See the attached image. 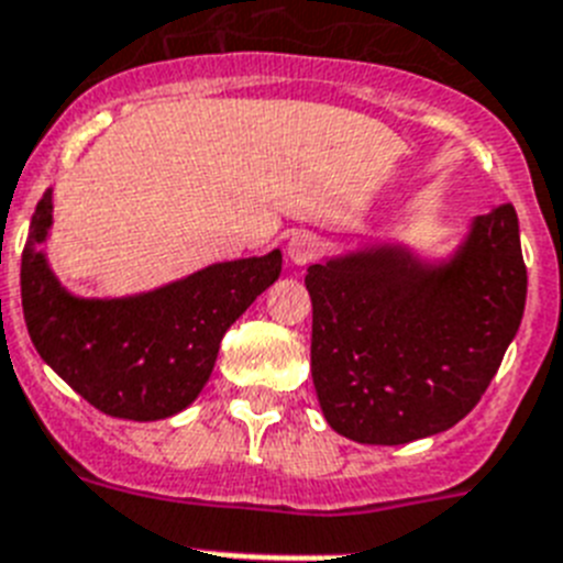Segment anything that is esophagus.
Here are the masks:
<instances>
[{
    "label": "esophagus",
    "mask_w": 563,
    "mask_h": 563,
    "mask_svg": "<svg viewBox=\"0 0 563 563\" xmlns=\"http://www.w3.org/2000/svg\"><path fill=\"white\" fill-rule=\"evenodd\" d=\"M321 253V242L313 233H296L287 242V256H290L292 264H310L316 262Z\"/></svg>",
    "instance_id": "esophagus-1"
}]
</instances>
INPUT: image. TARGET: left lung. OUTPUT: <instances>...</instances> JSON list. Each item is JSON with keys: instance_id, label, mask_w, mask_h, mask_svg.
I'll use <instances>...</instances> for the list:
<instances>
[{"instance_id": "8db88e82", "label": "left lung", "mask_w": 563, "mask_h": 563, "mask_svg": "<svg viewBox=\"0 0 563 563\" xmlns=\"http://www.w3.org/2000/svg\"><path fill=\"white\" fill-rule=\"evenodd\" d=\"M316 396L358 444H407L459 424L518 333L527 267L512 205L478 216L459 256L424 267L398 247L313 264Z\"/></svg>"}]
</instances>
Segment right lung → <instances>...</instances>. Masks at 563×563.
<instances>
[{
    "label": "right lung",
    "mask_w": 563,
    "mask_h": 563,
    "mask_svg": "<svg viewBox=\"0 0 563 563\" xmlns=\"http://www.w3.org/2000/svg\"><path fill=\"white\" fill-rule=\"evenodd\" d=\"M51 228V190L22 250V310L36 353L85 401L113 419L176 416L213 373L219 344L282 273V253L205 267L131 299H76L36 244Z\"/></svg>",
    "instance_id": "1"
}]
</instances>
